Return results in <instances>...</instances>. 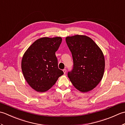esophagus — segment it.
I'll return each instance as SVG.
<instances>
[{"label":"esophagus","mask_w":125,"mask_h":125,"mask_svg":"<svg viewBox=\"0 0 125 125\" xmlns=\"http://www.w3.org/2000/svg\"><path fill=\"white\" fill-rule=\"evenodd\" d=\"M63 73H64V74H65L66 73H67V70H66V69H63Z\"/></svg>","instance_id":"esophagus-1"}]
</instances>
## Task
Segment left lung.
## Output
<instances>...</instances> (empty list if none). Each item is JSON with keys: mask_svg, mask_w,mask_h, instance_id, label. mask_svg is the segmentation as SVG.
Returning a JSON list of instances; mask_svg holds the SVG:
<instances>
[{"mask_svg": "<svg viewBox=\"0 0 125 125\" xmlns=\"http://www.w3.org/2000/svg\"><path fill=\"white\" fill-rule=\"evenodd\" d=\"M66 42L73 58V69L68 76L76 89L82 92L94 89L102 80L105 58L98 45L86 35L68 36Z\"/></svg>", "mask_w": 125, "mask_h": 125, "instance_id": "8db88e82", "label": "left lung"}]
</instances>
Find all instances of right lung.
Listing matches in <instances>:
<instances>
[{
    "label": "right lung",
    "instance_id": "1",
    "mask_svg": "<svg viewBox=\"0 0 125 125\" xmlns=\"http://www.w3.org/2000/svg\"><path fill=\"white\" fill-rule=\"evenodd\" d=\"M61 37L41 38L36 40L23 54L21 69L23 76L31 88L45 92L63 75L58 68L55 52L62 42Z\"/></svg>",
    "mask_w": 125,
    "mask_h": 125
}]
</instances>
